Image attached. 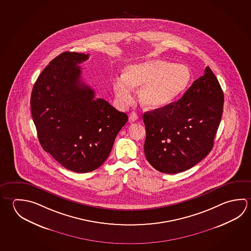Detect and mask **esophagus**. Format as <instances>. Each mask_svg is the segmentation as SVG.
<instances>
[{
    "mask_svg": "<svg viewBox=\"0 0 251 251\" xmlns=\"http://www.w3.org/2000/svg\"><path fill=\"white\" fill-rule=\"evenodd\" d=\"M128 120H129V122L130 123H133V122H136L138 120V115L135 112H131L129 115H128Z\"/></svg>",
    "mask_w": 251,
    "mask_h": 251,
    "instance_id": "1",
    "label": "esophagus"
}]
</instances>
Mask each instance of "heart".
Returning a JSON list of instances; mask_svg holds the SVG:
<instances>
[{"label":"heart","mask_w":251,"mask_h":251,"mask_svg":"<svg viewBox=\"0 0 251 251\" xmlns=\"http://www.w3.org/2000/svg\"><path fill=\"white\" fill-rule=\"evenodd\" d=\"M190 80L191 72L186 65L151 59L126 67L124 75L113 80V91L119 105L127 106L134 100L133 88L141 86V105L155 109L167 106L184 93Z\"/></svg>","instance_id":"heart-1"}]
</instances>
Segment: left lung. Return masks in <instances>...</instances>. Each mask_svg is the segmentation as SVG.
I'll use <instances>...</instances> for the list:
<instances>
[{"instance_id": "8db88e82", "label": "left lung", "mask_w": 251, "mask_h": 251, "mask_svg": "<svg viewBox=\"0 0 251 251\" xmlns=\"http://www.w3.org/2000/svg\"><path fill=\"white\" fill-rule=\"evenodd\" d=\"M223 105L220 83L207 66L178 101L143 115L148 162L158 171L171 175L200 162L213 147Z\"/></svg>"}]
</instances>
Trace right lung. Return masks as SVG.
Returning a JSON list of instances; mask_svg holds the SVG:
<instances>
[{
    "label": "right lung",
    "instance_id": "obj_1",
    "mask_svg": "<svg viewBox=\"0 0 251 251\" xmlns=\"http://www.w3.org/2000/svg\"><path fill=\"white\" fill-rule=\"evenodd\" d=\"M89 54L64 52L49 62L32 89L31 110L42 148L62 167L93 171L105 162L127 115L81 79Z\"/></svg>",
    "mask_w": 251,
    "mask_h": 251
}]
</instances>
